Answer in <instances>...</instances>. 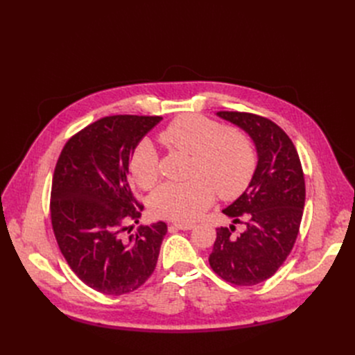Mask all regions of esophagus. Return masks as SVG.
Here are the masks:
<instances>
[{
    "label": "esophagus",
    "instance_id": "1",
    "mask_svg": "<svg viewBox=\"0 0 355 355\" xmlns=\"http://www.w3.org/2000/svg\"><path fill=\"white\" fill-rule=\"evenodd\" d=\"M171 227L177 230H191L194 229V225H191V223H173Z\"/></svg>",
    "mask_w": 355,
    "mask_h": 355
}]
</instances>
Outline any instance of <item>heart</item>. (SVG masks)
<instances>
[{
  "instance_id": "1",
  "label": "heart",
  "mask_w": 355,
  "mask_h": 355,
  "mask_svg": "<svg viewBox=\"0 0 355 355\" xmlns=\"http://www.w3.org/2000/svg\"><path fill=\"white\" fill-rule=\"evenodd\" d=\"M159 141L193 157L190 174L184 182H165L149 200L157 217L191 221L211 206L216 191L221 198L243 193L256 170V149L241 130L226 129L200 115H184L159 134ZM130 175L144 190L158 181V154L154 145L141 142L130 157Z\"/></svg>"
}]
</instances>
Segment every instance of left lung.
Segmentation results:
<instances>
[{
    "mask_svg": "<svg viewBox=\"0 0 355 355\" xmlns=\"http://www.w3.org/2000/svg\"><path fill=\"white\" fill-rule=\"evenodd\" d=\"M243 129L254 144L257 164L241 196L223 210L232 218L218 227L211 269L226 282L253 286L281 268L300 232L305 206V180L291 138L275 122L245 112H217ZM242 230L235 232V225Z\"/></svg>",
    "mask_w": 355,
    "mask_h": 355,
    "instance_id": "8db88e82",
    "label": "left lung"
}]
</instances>
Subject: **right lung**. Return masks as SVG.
Returning <instances> with one entry per match:
<instances>
[{
    "label": "right lung",
    "mask_w": 355,
    "mask_h": 355,
    "mask_svg": "<svg viewBox=\"0 0 355 355\" xmlns=\"http://www.w3.org/2000/svg\"><path fill=\"white\" fill-rule=\"evenodd\" d=\"M161 116L115 115L71 137L54 168L50 214L70 269L105 295L138 289L153 275L166 233L164 221L125 236L144 210L132 196L129 162ZM132 227V226H130Z\"/></svg>",
    "instance_id": "1"
}]
</instances>
